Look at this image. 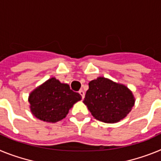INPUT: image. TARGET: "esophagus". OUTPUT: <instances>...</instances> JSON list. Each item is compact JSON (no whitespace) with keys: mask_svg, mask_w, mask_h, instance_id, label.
I'll return each instance as SVG.
<instances>
[{"mask_svg":"<svg viewBox=\"0 0 161 161\" xmlns=\"http://www.w3.org/2000/svg\"><path fill=\"white\" fill-rule=\"evenodd\" d=\"M79 94L80 95V96H81L82 99H83V98L85 97V92H84V91L82 90V89H80V90L79 91Z\"/></svg>","mask_w":161,"mask_h":161,"instance_id":"obj_1","label":"esophagus"}]
</instances>
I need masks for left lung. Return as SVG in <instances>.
Listing matches in <instances>:
<instances>
[{"mask_svg":"<svg viewBox=\"0 0 161 161\" xmlns=\"http://www.w3.org/2000/svg\"><path fill=\"white\" fill-rule=\"evenodd\" d=\"M84 103L95 119L103 123H114L128 114L135 99L124 85L98 77L89 83Z\"/></svg>","mask_w":161,"mask_h":161,"instance_id":"obj_1","label":"left lung"}]
</instances>
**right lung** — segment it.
Masks as SVG:
<instances>
[{
    "label": "right lung",
    "mask_w": 161,
    "mask_h": 161,
    "mask_svg": "<svg viewBox=\"0 0 161 161\" xmlns=\"http://www.w3.org/2000/svg\"><path fill=\"white\" fill-rule=\"evenodd\" d=\"M81 99L69 85L51 78L33 91L29 97L31 112L40 120L55 123L63 119L74 103Z\"/></svg>",
    "instance_id": "add662e5"
}]
</instances>
